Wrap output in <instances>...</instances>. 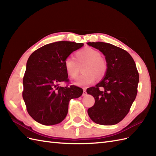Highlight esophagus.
Instances as JSON below:
<instances>
[{
    "mask_svg": "<svg viewBox=\"0 0 156 156\" xmlns=\"http://www.w3.org/2000/svg\"><path fill=\"white\" fill-rule=\"evenodd\" d=\"M87 94V91H86V88H83V94H82V96L84 97V96H86Z\"/></svg>",
    "mask_w": 156,
    "mask_h": 156,
    "instance_id": "esophagus-1",
    "label": "esophagus"
}]
</instances>
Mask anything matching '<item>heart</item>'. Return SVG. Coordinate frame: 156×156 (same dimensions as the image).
<instances>
[{"mask_svg":"<svg viewBox=\"0 0 156 156\" xmlns=\"http://www.w3.org/2000/svg\"><path fill=\"white\" fill-rule=\"evenodd\" d=\"M82 67L83 74L76 82L78 86H88L93 83L95 78H103L107 72L106 59L98 50L90 47L84 48L75 53L74 59L68 58L64 61L66 74L72 80L77 79Z\"/></svg>","mask_w":156,"mask_h":156,"instance_id":"obj_1","label":"heart"}]
</instances>
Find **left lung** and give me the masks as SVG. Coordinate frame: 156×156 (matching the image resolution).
<instances>
[{
	"label": "left lung",
	"mask_w": 156,
	"mask_h": 156,
	"mask_svg": "<svg viewBox=\"0 0 156 156\" xmlns=\"http://www.w3.org/2000/svg\"><path fill=\"white\" fill-rule=\"evenodd\" d=\"M105 56L108 69L105 77L95 87L87 89L94 98V105L88 109L94 122L112 125L123 119L137 94L139 73L133 58L120 48L104 42H88Z\"/></svg>",
	"instance_id": "1"
}]
</instances>
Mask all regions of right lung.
Wrapping results in <instances>:
<instances>
[{"label": "right lung", "mask_w": 156, "mask_h": 156, "mask_svg": "<svg viewBox=\"0 0 156 156\" xmlns=\"http://www.w3.org/2000/svg\"><path fill=\"white\" fill-rule=\"evenodd\" d=\"M82 43L58 41L47 44L31 54L23 79V98L29 115L44 125L62 122L68 114L69 102L80 97L82 88L69 85L64 61ZM67 84L62 87L60 84Z\"/></svg>", "instance_id": "obj_1"}]
</instances>
